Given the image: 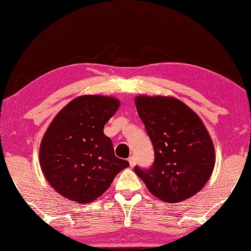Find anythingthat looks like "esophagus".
<instances>
[{
    "instance_id": "34e87169",
    "label": "esophagus",
    "mask_w": 251,
    "mask_h": 251,
    "mask_svg": "<svg viewBox=\"0 0 251 251\" xmlns=\"http://www.w3.org/2000/svg\"><path fill=\"white\" fill-rule=\"evenodd\" d=\"M128 161H129L131 168H133V166L137 164V159H135V156H130L129 159H128Z\"/></svg>"
}]
</instances>
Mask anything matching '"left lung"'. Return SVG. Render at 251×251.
Segmentation results:
<instances>
[{"instance_id": "8db88e82", "label": "left lung", "mask_w": 251, "mask_h": 251, "mask_svg": "<svg viewBox=\"0 0 251 251\" xmlns=\"http://www.w3.org/2000/svg\"><path fill=\"white\" fill-rule=\"evenodd\" d=\"M135 107L154 149L149 169L134 172L148 190L166 203H178L199 193L210 177L215 150L200 117L173 97L138 96Z\"/></svg>"}]
</instances>
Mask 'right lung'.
Masks as SVG:
<instances>
[{"mask_svg":"<svg viewBox=\"0 0 251 251\" xmlns=\"http://www.w3.org/2000/svg\"><path fill=\"white\" fill-rule=\"evenodd\" d=\"M120 105L113 97H77L57 113L44 134L39 162L52 188L79 204L98 199L129 162L114 155L104 125Z\"/></svg>","mask_w":251,"mask_h":251,"instance_id":"right-lung-1","label":"right lung"}]
</instances>
